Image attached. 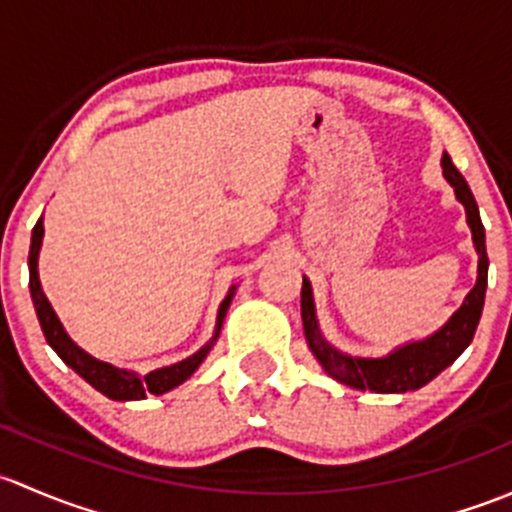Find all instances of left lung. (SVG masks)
<instances>
[{"label":"left lung","mask_w":512,"mask_h":512,"mask_svg":"<svg viewBox=\"0 0 512 512\" xmlns=\"http://www.w3.org/2000/svg\"><path fill=\"white\" fill-rule=\"evenodd\" d=\"M441 167H444V177L449 179L453 192H456L458 202L466 207L468 226L473 231V244L478 251V281L473 291L466 295L461 308L453 313V318L436 335L426 337L421 342H412L392 355L379 357V360H362V357H347L337 352L323 340L318 330V320H315V305L313 291H310L308 278H303V291H300V313H303V328L308 345L313 355L318 357L320 365L330 377L337 382L350 384L355 389H372L379 394H402L409 389L424 387L426 382L436 377L441 370L451 365L468 345H471L473 333L481 320L483 300H486L488 286V254H486V231H483L481 217H478V204L473 199L471 189H468L466 179L461 172L453 167L451 157H441Z\"/></svg>","instance_id":"left-lung-1"}]
</instances>
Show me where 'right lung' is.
I'll use <instances>...</instances> for the list:
<instances>
[{
    "label": "right lung",
    "instance_id": "right-lung-1",
    "mask_svg": "<svg viewBox=\"0 0 512 512\" xmlns=\"http://www.w3.org/2000/svg\"><path fill=\"white\" fill-rule=\"evenodd\" d=\"M41 239H44V219L36 221L34 231H31V249H29V288H31V300H34V308H36V315H39V323H41V330H44L46 342H49V345L54 347L56 355H59L61 360L66 362V365L71 367L73 372L81 374V377L86 379L88 384H93V387H96L98 392H103L105 397L115 399V402L145 399L147 394H165V392H170V389L179 387V384H182L184 379L192 377L194 370H197V367L204 362L207 352L212 350L214 340H217V337H219L221 323H224V315H226V310H229V303H231V295H234V288H231V293L226 295L224 300H221L219 315H217V333H214L212 342H209V345H204L202 350L194 352V355L187 357V360L177 362V365L162 367V370H155V372L145 374V377H140V374H135V372L118 370V367L108 365V362L96 360V357H91V355H88V352H83L81 347H78L76 342H73L71 337L66 335V330L61 328L59 318H56L54 308H51V303H49V300H46L44 291H41L39 271H36V263H39Z\"/></svg>",
    "mask_w": 512,
    "mask_h": 512
}]
</instances>
